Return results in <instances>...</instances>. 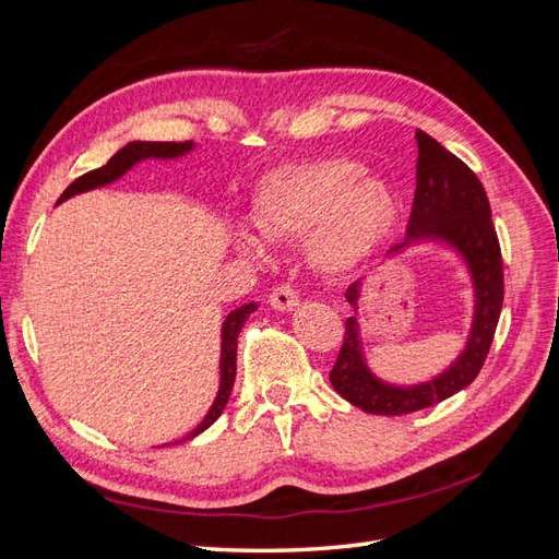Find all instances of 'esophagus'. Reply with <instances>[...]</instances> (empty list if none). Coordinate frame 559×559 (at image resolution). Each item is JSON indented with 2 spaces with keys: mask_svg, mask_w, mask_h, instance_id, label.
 Returning a JSON list of instances; mask_svg holds the SVG:
<instances>
[{
  "mask_svg": "<svg viewBox=\"0 0 559 559\" xmlns=\"http://www.w3.org/2000/svg\"><path fill=\"white\" fill-rule=\"evenodd\" d=\"M270 306H273L277 312H292L298 306V294L294 286L289 284H280L270 292Z\"/></svg>",
  "mask_w": 559,
  "mask_h": 559,
  "instance_id": "34e87169",
  "label": "esophagus"
}]
</instances>
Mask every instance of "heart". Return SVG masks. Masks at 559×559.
Masks as SVG:
<instances>
[{
	"label": "heart",
	"instance_id": "heart-1",
	"mask_svg": "<svg viewBox=\"0 0 559 559\" xmlns=\"http://www.w3.org/2000/svg\"><path fill=\"white\" fill-rule=\"evenodd\" d=\"M349 158H312L270 170L251 200V222L267 240H306L319 273L341 277L373 261L401 218L394 186L361 173ZM238 247L265 257L259 235L240 233Z\"/></svg>",
	"mask_w": 559,
	"mask_h": 559
}]
</instances>
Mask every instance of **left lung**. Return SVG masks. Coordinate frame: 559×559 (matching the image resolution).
Masks as SVG:
<instances>
[{
    "mask_svg": "<svg viewBox=\"0 0 559 559\" xmlns=\"http://www.w3.org/2000/svg\"><path fill=\"white\" fill-rule=\"evenodd\" d=\"M415 140L419 151L417 189L408 235L401 245L386 251V259L427 242L452 249L471 277L473 314L466 345L445 370L427 382L394 384L378 378L364 354L357 312L366 280L347 286L345 298L354 308V317L345 324V341L329 380L345 401L373 415H408L429 408L476 380L492 345L503 302L501 251L480 179L427 132L417 130Z\"/></svg>",
    "mask_w": 559,
    "mask_h": 559,
    "instance_id": "1",
    "label": "left lung"
}]
</instances>
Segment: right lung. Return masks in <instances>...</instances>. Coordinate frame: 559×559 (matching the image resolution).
I'll return each mask as SVG.
<instances>
[{
    "instance_id": "obj_1",
    "label": "right lung",
    "mask_w": 559,
    "mask_h": 559,
    "mask_svg": "<svg viewBox=\"0 0 559 559\" xmlns=\"http://www.w3.org/2000/svg\"><path fill=\"white\" fill-rule=\"evenodd\" d=\"M193 146H195L193 142H130L121 151H116L107 165L86 173V175L74 179L70 186H67L64 193L58 198V205L64 200H70L72 195L86 193V191H93V189H103V186L114 183L116 179H121L130 170V167H134L142 160H148V158L175 160V158H181V156L189 154V151H193ZM257 308H259L257 302H245V306L235 308L224 319V324H222V357H218V392H216V399L212 403V408L207 411L205 419H202L191 433H186L183 441H189V438H195L198 433L210 429L214 421L222 417L226 403L230 399V392H233L235 370H238V366H235V364H238V335L245 326V321L249 319V314L257 312Z\"/></svg>"
}]
</instances>
